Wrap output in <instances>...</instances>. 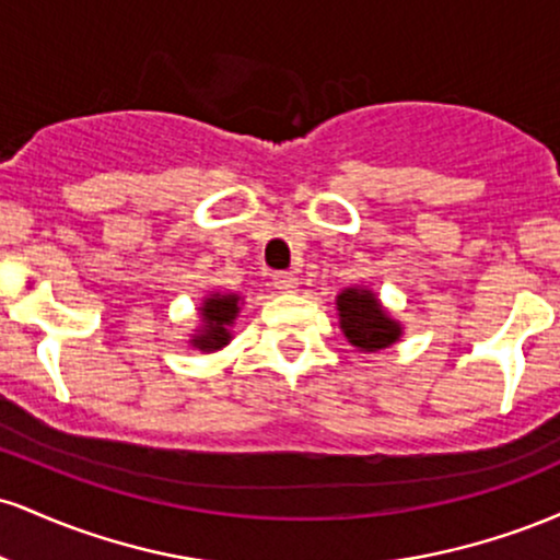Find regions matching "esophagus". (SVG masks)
Segmentation results:
<instances>
[{"mask_svg": "<svg viewBox=\"0 0 560 560\" xmlns=\"http://www.w3.org/2000/svg\"><path fill=\"white\" fill-rule=\"evenodd\" d=\"M298 276L294 273H289V271H281V273H276L273 276V287L279 289V292H294V289H298Z\"/></svg>", "mask_w": 560, "mask_h": 560, "instance_id": "1", "label": "esophagus"}]
</instances>
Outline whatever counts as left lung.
<instances>
[{
    "label": "left lung",
    "instance_id": "1",
    "mask_svg": "<svg viewBox=\"0 0 560 560\" xmlns=\"http://www.w3.org/2000/svg\"><path fill=\"white\" fill-rule=\"evenodd\" d=\"M339 326L347 342L363 352H378L400 339L402 326L382 307L371 289L347 287L337 298Z\"/></svg>",
    "mask_w": 560,
    "mask_h": 560
}]
</instances>
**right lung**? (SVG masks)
<instances>
[{"mask_svg":"<svg viewBox=\"0 0 560 560\" xmlns=\"http://www.w3.org/2000/svg\"><path fill=\"white\" fill-rule=\"evenodd\" d=\"M202 324L195 337L189 339L191 347L202 352H215L231 342V326L240 316V294H221L213 292L202 300L199 307Z\"/></svg>","mask_w":560,"mask_h":560,"instance_id":"right-lung-1","label":"right lung"}]
</instances>
